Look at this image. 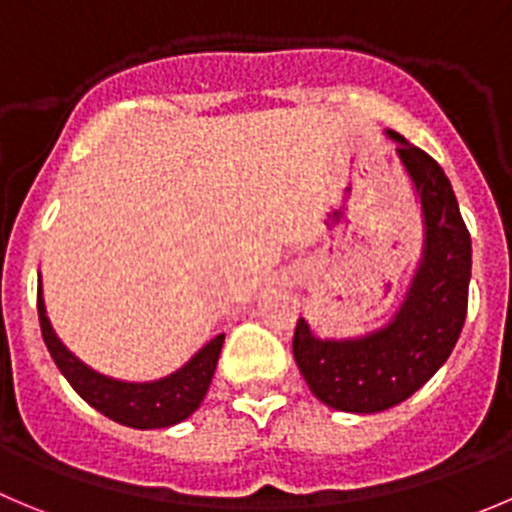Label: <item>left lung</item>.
<instances>
[{
	"instance_id": "1",
	"label": "left lung",
	"mask_w": 512,
	"mask_h": 512,
	"mask_svg": "<svg viewBox=\"0 0 512 512\" xmlns=\"http://www.w3.org/2000/svg\"><path fill=\"white\" fill-rule=\"evenodd\" d=\"M415 183L425 246L405 301L387 326L357 339H316L296 321L294 359L306 384L339 412L389 410L417 392L460 339L467 316L472 243L445 170L435 158L387 130Z\"/></svg>"
}]
</instances>
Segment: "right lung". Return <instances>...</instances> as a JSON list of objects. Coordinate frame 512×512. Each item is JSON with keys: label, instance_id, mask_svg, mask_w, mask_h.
<instances>
[{"label": "right lung", "instance_id": "1", "mask_svg": "<svg viewBox=\"0 0 512 512\" xmlns=\"http://www.w3.org/2000/svg\"><path fill=\"white\" fill-rule=\"evenodd\" d=\"M37 311H40L42 337H45L47 349H50L57 369L72 384V389L97 412L125 427H135V430H158V427L178 425L191 417L201 407L203 397L211 387L218 354H221L223 339H226V334L213 337L186 367H180L168 377L155 379V382H120V379L105 377L82 364L57 339L55 329L47 319L42 286L37 289Z\"/></svg>", "mask_w": 512, "mask_h": 512}]
</instances>
